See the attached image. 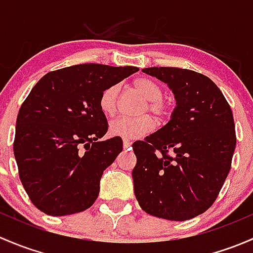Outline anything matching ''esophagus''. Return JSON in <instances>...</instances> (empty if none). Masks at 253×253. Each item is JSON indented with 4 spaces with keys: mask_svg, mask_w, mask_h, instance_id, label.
<instances>
[{
    "mask_svg": "<svg viewBox=\"0 0 253 253\" xmlns=\"http://www.w3.org/2000/svg\"><path fill=\"white\" fill-rule=\"evenodd\" d=\"M130 146H131V142H130V140L123 139V147L124 148H129Z\"/></svg>",
    "mask_w": 253,
    "mask_h": 253,
    "instance_id": "esophagus-1",
    "label": "esophagus"
}]
</instances>
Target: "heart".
Segmentation results:
<instances>
[{"label":"heart","instance_id":"obj_1","mask_svg":"<svg viewBox=\"0 0 253 253\" xmlns=\"http://www.w3.org/2000/svg\"><path fill=\"white\" fill-rule=\"evenodd\" d=\"M132 91L144 98L137 113H147L155 116L158 121H163L170 114V105L163 96V88L158 83L147 78H137L130 85ZM119 103L118 85H109L105 87L98 97V108L107 118L116 116ZM153 121L148 114L135 117V118H121L112 122L109 126V134L123 139H137L151 131Z\"/></svg>","mask_w":253,"mask_h":253}]
</instances>
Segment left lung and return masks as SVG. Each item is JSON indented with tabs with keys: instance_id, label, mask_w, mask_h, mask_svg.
I'll use <instances>...</instances> for the list:
<instances>
[{
	"instance_id": "1",
	"label": "left lung",
	"mask_w": 253,
	"mask_h": 253,
	"mask_svg": "<svg viewBox=\"0 0 253 253\" xmlns=\"http://www.w3.org/2000/svg\"><path fill=\"white\" fill-rule=\"evenodd\" d=\"M142 72L168 85L176 107L165 126L132 144L135 196L148 214L191 219L213 205L231 168L236 146L233 112L204 74L173 67Z\"/></svg>"
}]
</instances>
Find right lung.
Masks as SVG:
<instances>
[{
    "label": "right lung",
    "instance_id": "1",
    "mask_svg": "<svg viewBox=\"0 0 253 253\" xmlns=\"http://www.w3.org/2000/svg\"><path fill=\"white\" fill-rule=\"evenodd\" d=\"M137 70L77 64L47 73L30 91L18 113L13 151L20 181L41 212L74 214L96 201L103 170L123 151L119 136L100 141L108 123L98 97Z\"/></svg>",
    "mask_w": 253,
    "mask_h": 253
}]
</instances>
